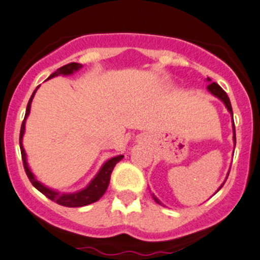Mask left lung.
I'll list each match as a JSON object with an SVG mask.
<instances>
[{
    "label": "left lung",
    "instance_id": "1",
    "mask_svg": "<svg viewBox=\"0 0 260 260\" xmlns=\"http://www.w3.org/2000/svg\"><path fill=\"white\" fill-rule=\"evenodd\" d=\"M208 81H210L209 78H208ZM208 91L212 92V93L214 95H217L218 98H220V100H222L224 102V105H225V107L228 108V111L231 112L232 116H233V109H232L231 101H229L228 94H226L225 92L223 91L222 87H220L218 83H215V82H210V83L208 84ZM233 131H234V142H236V127H234V121H233ZM154 199L157 201V198H154ZM158 203H159V202H158Z\"/></svg>",
    "mask_w": 260,
    "mask_h": 260
}]
</instances>
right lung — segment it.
Listing matches in <instances>:
<instances>
[{
	"instance_id": "1",
	"label": "right lung",
	"mask_w": 260,
	"mask_h": 260,
	"mask_svg": "<svg viewBox=\"0 0 260 260\" xmlns=\"http://www.w3.org/2000/svg\"><path fill=\"white\" fill-rule=\"evenodd\" d=\"M81 67H82L81 63L71 62V63L59 67L58 70H57L54 73H52L48 78L56 77V76H58V75H71V73H73L75 71L80 70ZM35 93H36V89H35V92L32 93L31 98H29V101H28V105H27V108H26V114H24V119H23V122H22L21 132H20L21 155H22V160H23V168H24V171H26V174H27V177H28L29 182H31L32 185H34L35 188H37V189L40 190L42 194H45L48 199H51V201L56 202V203L59 204V206L83 207V206H88V204H91V203H94V202H97L101 197L105 194L106 190H107V187L109 184V179H111L112 171H113L114 166H116L117 163L122 159L123 155H117V157L111 158V159L107 160V162L103 165L102 168H101L100 173L94 177V179L92 180L91 183H89L88 187L84 188V189L81 190V192L72 193V194H63V193L53 192V190L48 189V188H46L45 185L41 184V183L38 182L36 178H35L34 174H32V172L29 171L28 166H27V162H26V153H24L23 147H22V136H23V133H24V122H26L27 116H28V113H29L32 98H34Z\"/></svg>"
}]
</instances>
